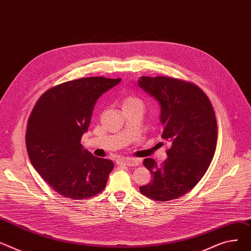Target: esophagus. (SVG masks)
<instances>
[{
  "mask_svg": "<svg viewBox=\"0 0 251 251\" xmlns=\"http://www.w3.org/2000/svg\"><path fill=\"white\" fill-rule=\"evenodd\" d=\"M121 162L123 164H126L127 166H138L140 164V160L136 159V158H131V157H127V158H124L121 160Z\"/></svg>",
  "mask_w": 251,
  "mask_h": 251,
  "instance_id": "1",
  "label": "esophagus"
}]
</instances>
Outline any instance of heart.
<instances>
[{"label":"heart","mask_w":251,"mask_h":251,"mask_svg":"<svg viewBox=\"0 0 251 251\" xmlns=\"http://www.w3.org/2000/svg\"><path fill=\"white\" fill-rule=\"evenodd\" d=\"M122 107L123 110L126 109H129V108H135V107H144V102L143 100L134 94H127L126 96H124L123 100H122Z\"/></svg>","instance_id":"heart-1"}]
</instances>
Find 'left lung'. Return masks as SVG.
Returning <instances> with one entry per match:
<instances>
[{
    "mask_svg": "<svg viewBox=\"0 0 251 251\" xmlns=\"http://www.w3.org/2000/svg\"><path fill=\"white\" fill-rule=\"evenodd\" d=\"M139 85L161 105V137L170 143L168 158L158 165L150 158L144 165L152 181L141 194L158 201L184 196L207 172L218 138L216 115L209 97L193 82L167 76L141 77Z\"/></svg>",
    "mask_w": 251,
    "mask_h": 251,
    "instance_id": "1",
    "label": "left lung"
}]
</instances>
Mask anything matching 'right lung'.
Masks as SVG:
<instances>
[{"instance_id": "add662e5", "label": "right lung", "mask_w": 251, "mask_h": 251, "mask_svg": "<svg viewBox=\"0 0 251 251\" xmlns=\"http://www.w3.org/2000/svg\"><path fill=\"white\" fill-rule=\"evenodd\" d=\"M121 78L86 77L44 92L29 115L27 153L35 170L54 191L73 200L92 198L105 188L113 162L83 149L81 138L102 93Z\"/></svg>"}]
</instances>
